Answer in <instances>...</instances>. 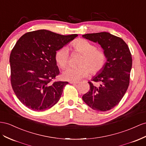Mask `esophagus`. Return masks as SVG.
<instances>
[{
  "instance_id": "esophagus-1",
  "label": "esophagus",
  "mask_w": 146,
  "mask_h": 146,
  "mask_svg": "<svg viewBox=\"0 0 146 146\" xmlns=\"http://www.w3.org/2000/svg\"><path fill=\"white\" fill-rule=\"evenodd\" d=\"M70 84H73V85H76V84H77L78 82H72V81H70Z\"/></svg>"
}]
</instances>
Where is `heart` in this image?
Listing matches in <instances>:
<instances>
[{
    "instance_id": "b5f03b06",
    "label": "heart",
    "mask_w": 146,
    "mask_h": 146,
    "mask_svg": "<svg viewBox=\"0 0 146 146\" xmlns=\"http://www.w3.org/2000/svg\"><path fill=\"white\" fill-rule=\"evenodd\" d=\"M74 53L82 54L77 68H69L62 74L66 80L76 82L88 76L90 72L92 75L100 73L106 64L107 55L104 50L97 48L95 45L84 38H77L72 44ZM57 64L62 69L66 68L69 64L70 55L68 48L61 47L58 49L54 55Z\"/></svg>"
}]
</instances>
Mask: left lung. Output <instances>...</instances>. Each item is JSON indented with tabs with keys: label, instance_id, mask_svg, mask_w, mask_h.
Instances as JSON below:
<instances>
[{
	"label": "left lung",
	"instance_id": "8db88e82",
	"mask_svg": "<svg viewBox=\"0 0 146 146\" xmlns=\"http://www.w3.org/2000/svg\"><path fill=\"white\" fill-rule=\"evenodd\" d=\"M83 37L98 42L107 55L103 70L89 82V92L82 99L89 107L97 111L111 110L119 103L129 84L132 57L128 46L123 39L109 33L86 34Z\"/></svg>",
	"mask_w": 146,
	"mask_h": 146
}]
</instances>
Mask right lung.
<instances>
[{
    "label": "right lung",
    "mask_w": 146,
    "mask_h": 146,
    "mask_svg": "<svg viewBox=\"0 0 146 146\" xmlns=\"http://www.w3.org/2000/svg\"><path fill=\"white\" fill-rule=\"evenodd\" d=\"M77 35L41 29L18 39L10 56V80L16 96L27 108L44 111L60 100L69 83L53 80L60 74L55 53Z\"/></svg>",
    "instance_id": "1"
}]
</instances>
